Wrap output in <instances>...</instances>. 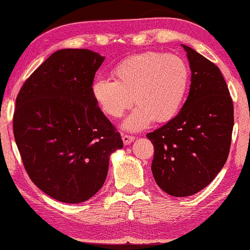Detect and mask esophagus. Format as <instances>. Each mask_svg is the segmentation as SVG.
<instances>
[{
	"instance_id": "34e87169",
	"label": "esophagus",
	"mask_w": 250,
	"mask_h": 250,
	"mask_svg": "<svg viewBox=\"0 0 250 250\" xmlns=\"http://www.w3.org/2000/svg\"><path fill=\"white\" fill-rule=\"evenodd\" d=\"M134 140H135V138L132 135H126V134L122 135V141H124L125 145H130Z\"/></svg>"
}]
</instances>
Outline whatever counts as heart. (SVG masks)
Masks as SVG:
<instances>
[{
  "label": "heart",
  "mask_w": 250,
  "mask_h": 250,
  "mask_svg": "<svg viewBox=\"0 0 250 250\" xmlns=\"http://www.w3.org/2000/svg\"><path fill=\"white\" fill-rule=\"evenodd\" d=\"M115 80L97 79L92 96L106 115L119 118L133 104L138 106L122 126L129 131L145 129L151 121L174 118L188 89L189 71L182 58L146 52L120 62L114 69Z\"/></svg>",
  "instance_id": "heart-1"
}]
</instances>
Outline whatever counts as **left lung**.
Wrapping results in <instances>:
<instances>
[{"label": "left lung", "instance_id": "obj_1", "mask_svg": "<svg viewBox=\"0 0 250 250\" xmlns=\"http://www.w3.org/2000/svg\"><path fill=\"white\" fill-rule=\"evenodd\" d=\"M192 71L187 102L173 119L147 134L155 154L151 172L175 197L198 193L228 159L234 125L233 102L219 68L184 45Z\"/></svg>", "mask_w": 250, "mask_h": 250}]
</instances>
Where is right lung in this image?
<instances>
[{"label": "right lung", "instance_id": "1", "mask_svg": "<svg viewBox=\"0 0 250 250\" xmlns=\"http://www.w3.org/2000/svg\"><path fill=\"white\" fill-rule=\"evenodd\" d=\"M105 57L63 48L24 82L16 99L14 136L29 177L48 196L67 204L90 199L104 184L121 136L92 96Z\"/></svg>", "mask_w": 250, "mask_h": 250}]
</instances>
